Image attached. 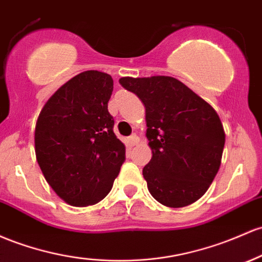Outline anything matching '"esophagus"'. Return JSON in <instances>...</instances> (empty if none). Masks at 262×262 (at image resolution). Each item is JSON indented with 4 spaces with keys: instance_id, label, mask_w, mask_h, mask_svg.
<instances>
[{
    "instance_id": "obj_1",
    "label": "esophagus",
    "mask_w": 262,
    "mask_h": 262,
    "mask_svg": "<svg viewBox=\"0 0 262 262\" xmlns=\"http://www.w3.org/2000/svg\"><path fill=\"white\" fill-rule=\"evenodd\" d=\"M138 143H139V137H138L137 134H132V136L128 138V144L130 146L136 145Z\"/></svg>"
}]
</instances>
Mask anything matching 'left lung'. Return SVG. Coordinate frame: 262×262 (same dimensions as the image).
Instances as JSON below:
<instances>
[{
	"label": "left lung",
	"mask_w": 262,
	"mask_h": 262,
	"mask_svg": "<svg viewBox=\"0 0 262 262\" xmlns=\"http://www.w3.org/2000/svg\"><path fill=\"white\" fill-rule=\"evenodd\" d=\"M119 83L145 107L153 155L143 177L151 196L169 208L199 200L219 170L225 144L215 109L173 77H123Z\"/></svg>",
	"instance_id": "obj_1"
}]
</instances>
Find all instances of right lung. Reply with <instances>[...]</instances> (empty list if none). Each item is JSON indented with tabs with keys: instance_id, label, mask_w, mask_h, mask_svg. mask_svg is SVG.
Here are the masks:
<instances>
[{
	"instance_id": "add662e5",
	"label": "right lung",
	"mask_w": 262,
	"mask_h": 262,
	"mask_svg": "<svg viewBox=\"0 0 262 262\" xmlns=\"http://www.w3.org/2000/svg\"><path fill=\"white\" fill-rule=\"evenodd\" d=\"M112 92L109 74L82 72L52 94L37 119V162L54 192L72 206L104 199L125 160L108 112Z\"/></svg>"
}]
</instances>
